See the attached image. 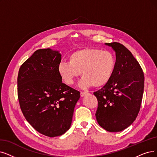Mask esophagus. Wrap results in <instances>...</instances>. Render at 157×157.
Returning <instances> with one entry per match:
<instances>
[{"instance_id":"obj_1","label":"esophagus","mask_w":157,"mask_h":157,"mask_svg":"<svg viewBox=\"0 0 157 157\" xmlns=\"http://www.w3.org/2000/svg\"><path fill=\"white\" fill-rule=\"evenodd\" d=\"M87 94V92H80V97H84L85 95H86Z\"/></svg>"}]
</instances>
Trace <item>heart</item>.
<instances>
[{
    "label": "heart",
    "mask_w": 157,
    "mask_h": 157,
    "mask_svg": "<svg viewBox=\"0 0 157 157\" xmlns=\"http://www.w3.org/2000/svg\"><path fill=\"white\" fill-rule=\"evenodd\" d=\"M68 62H62L58 66V73L63 82L71 85L80 74L83 76L79 85L101 87L108 84L114 73L116 59L108 50L96 48H85L72 52Z\"/></svg>",
    "instance_id": "1"
}]
</instances>
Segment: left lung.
Wrapping results in <instances>:
<instances>
[{
	"mask_svg": "<svg viewBox=\"0 0 157 157\" xmlns=\"http://www.w3.org/2000/svg\"><path fill=\"white\" fill-rule=\"evenodd\" d=\"M114 50L116 66L112 77L94 92L98 100L97 121L109 132L128 128L139 114L144 87L142 68L129 50L118 42L105 43Z\"/></svg>",
	"mask_w": 157,
	"mask_h": 157,
	"instance_id": "1",
	"label": "left lung"
}]
</instances>
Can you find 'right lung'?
I'll list each match as a JSON object with an SVG mask.
<instances>
[{"mask_svg":"<svg viewBox=\"0 0 157 157\" xmlns=\"http://www.w3.org/2000/svg\"><path fill=\"white\" fill-rule=\"evenodd\" d=\"M59 51H35L18 71V98L26 121L49 137L64 134L70 128L80 92L62 83L58 73Z\"/></svg>","mask_w":157,"mask_h":157,"instance_id":"1","label":"right lung"}]
</instances>
